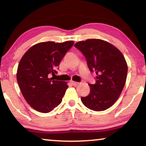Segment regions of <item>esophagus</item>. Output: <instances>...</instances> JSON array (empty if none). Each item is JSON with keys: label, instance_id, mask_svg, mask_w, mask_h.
I'll list each match as a JSON object with an SVG mask.
<instances>
[{"label": "esophagus", "instance_id": "esophagus-1", "mask_svg": "<svg viewBox=\"0 0 146 146\" xmlns=\"http://www.w3.org/2000/svg\"><path fill=\"white\" fill-rule=\"evenodd\" d=\"M71 83L73 84L74 86H77V85H79V83L78 82H75V81H71Z\"/></svg>", "mask_w": 146, "mask_h": 146}]
</instances>
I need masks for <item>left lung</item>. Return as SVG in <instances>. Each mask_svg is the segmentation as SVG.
Instances as JSON below:
<instances>
[{
  "label": "left lung",
  "instance_id": "obj_1",
  "mask_svg": "<svg viewBox=\"0 0 146 146\" xmlns=\"http://www.w3.org/2000/svg\"><path fill=\"white\" fill-rule=\"evenodd\" d=\"M75 46L85 56L89 70L96 72V82L89 84L90 93L81 97L83 105L101 111L110 108L117 100L125 84L127 65L119 49L101 39L79 41Z\"/></svg>",
  "mask_w": 146,
  "mask_h": 146
}]
</instances>
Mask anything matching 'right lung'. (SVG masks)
<instances>
[{"instance_id": "1", "label": "right lung", "mask_w": 146, "mask_h": 146, "mask_svg": "<svg viewBox=\"0 0 146 146\" xmlns=\"http://www.w3.org/2000/svg\"><path fill=\"white\" fill-rule=\"evenodd\" d=\"M73 43V40L39 42L31 46L21 58L17 82L25 100L38 111L48 113L61 103L68 85L50 76L57 73L60 62Z\"/></svg>"}]
</instances>
